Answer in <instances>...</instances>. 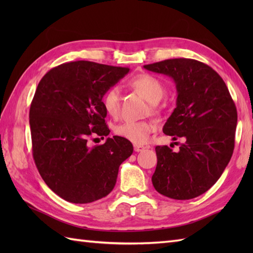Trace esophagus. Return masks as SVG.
Masks as SVG:
<instances>
[{"instance_id": "1", "label": "esophagus", "mask_w": 253, "mask_h": 253, "mask_svg": "<svg viewBox=\"0 0 253 253\" xmlns=\"http://www.w3.org/2000/svg\"><path fill=\"white\" fill-rule=\"evenodd\" d=\"M133 150H135L136 152H140L142 150H144V147L140 146V144H135V146H133Z\"/></svg>"}]
</instances>
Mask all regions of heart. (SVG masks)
Masks as SVG:
<instances>
[{
	"mask_svg": "<svg viewBox=\"0 0 253 253\" xmlns=\"http://www.w3.org/2000/svg\"><path fill=\"white\" fill-rule=\"evenodd\" d=\"M129 84L153 104L158 103L164 95L165 88L163 83L159 78L152 76V75H139V76H136L130 80ZM121 100V89L117 85H112L102 96V105H103L105 112L111 117L116 118L120 115ZM154 130L155 125L152 122L128 121L118 125L115 128V133L117 136L125 138L133 143L142 144L148 141L149 136Z\"/></svg>",
	"mask_w": 253,
	"mask_h": 253,
	"instance_id": "obj_1",
	"label": "heart"
}]
</instances>
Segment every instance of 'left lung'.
<instances>
[{
	"mask_svg": "<svg viewBox=\"0 0 253 253\" xmlns=\"http://www.w3.org/2000/svg\"><path fill=\"white\" fill-rule=\"evenodd\" d=\"M174 79L176 109L163 127L165 135L184 138L179 151L157 146L152 184L161 195L189 200L208 191L232 158L237 110L222 77L207 64L170 58L143 66Z\"/></svg>",
	"mask_w": 253,
	"mask_h": 253,
	"instance_id": "obj_1",
	"label": "left lung"
}]
</instances>
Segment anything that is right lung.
Returning a JSON list of instances; mask_svg holds the SVG:
<instances>
[{
	"instance_id": "right-lung-1",
	"label": "right lung",
	"mask_w": 253,
	"mask_h": 253,
	"mask_svg": "<svg viewBox=\"0 0 253 253\" xmlns=\"http://www.w3.org/2000/svg\"><path fill=\"white\" fill-rule=\"evenodd\" d=\"M128 72L76 61L50 69L38 84L29 112L32 155L42 179L64 200L90 203L107 196L131 155V142L118 136L88 147L90 137L110 133L102 96Z\"/></svg>"
}]
</instances>
